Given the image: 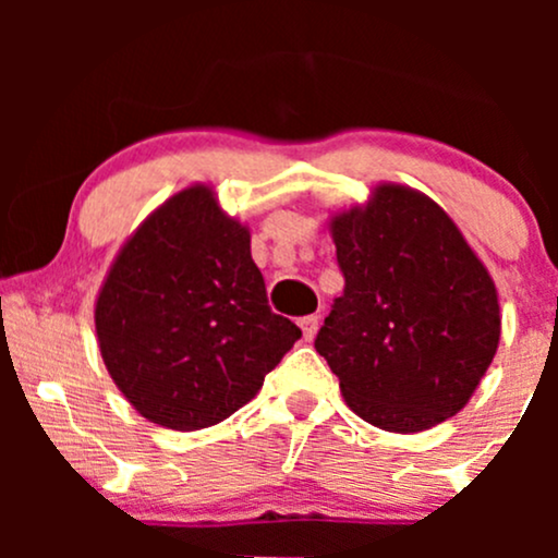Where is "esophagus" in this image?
Segmentation results:
<instances>
[{
    "label": "esophagus",
    "mask_w": 558,
    "mask_h": 558,
    "mask_svg": "<svg viewBox=\"0 0 558 558\" xmlns=\"http://www.w3.org/2000/svg\"><path fill=\"white\" fill-rule=\"evenodd\" d=\"M299 325H301V332H304V341H312V338L317 336L319 315H306V317H301Z\"/></svg>",
    "instance_id": "34e87169"
}]
</instances>
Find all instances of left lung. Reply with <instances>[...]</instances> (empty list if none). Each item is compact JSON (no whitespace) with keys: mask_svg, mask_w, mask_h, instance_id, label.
Here are the masks:
<instances>
[{"mask_svg":"<svg viewBox=\"0 0 558 558\" xmlns=\"http://www.w3.org/2000/svg\"><path fill=\"white\" fill-rule=\"evenodd\" d=\"M343 293L315 338L369 425L420 433L459 412L501 336L488 270L438 204L380 185L332 220Z\"/></svg>","mask_w":558,"mask_h":558,"instance_id":"left-lung-1","label":"left lung"}]
</instances>
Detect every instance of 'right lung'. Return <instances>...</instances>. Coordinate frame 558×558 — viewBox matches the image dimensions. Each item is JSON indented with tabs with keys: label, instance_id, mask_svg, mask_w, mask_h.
<instances>
[{
	"label": "right lung",
	"instance_id": "add662e5",
	"mask_svg": "<svg viewBox=\"0 0 558 558\" xmlns=\"http://www.w3.org/2000/svg\"><path fill=\"white\" fill-rule=\"evenodd\" d=\"M94 319L114 386L138 414L172 430L230 417L301 338L267 304L248 230L207 185L168 198L133 233Z\"/></svg>",
	"mask_w": 558,
	"mask_h": 558
}]
</instances>
